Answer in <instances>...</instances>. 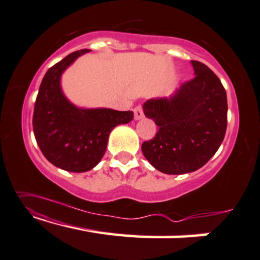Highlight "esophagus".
I'll return each mask as SVG.
<instances>
[{"label":"esophagus","instance_id":"1","mask_svg":"<svg viewBox=\"0 0 260 260\" xmlns=\"http://www.w3.org/2000/svg\"><path fill=\"white\" fill-rule=\"evenodd\" d=\"M145 117V113H143V108L141 105H139L134 108V118L135 120H140Z\"/></svg>","mask_w":260,"mask_h":260}]
</instances>
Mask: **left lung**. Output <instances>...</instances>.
<instances>
[{"mask_svg": "<svg viewBox=\"0 0 260 260\" xmlns=\"http://www.w3.org/2000/svg\"><path fill=\"white\" fill-rule=\"evenodd\" d=\"M191 64L195 77L172 96L143 104L145 115L154 120L158 131L142 143V153L155 169L170 175L203 167L225 137V88L207 65L197 60Z\"/></svg>", "mask_w": 260, "mask_h": 260, "instance_id": "left-lung-1", "label": "left lung"}]
</instances>
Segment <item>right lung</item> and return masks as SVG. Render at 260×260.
I'll use <instances>...</instances> for the list:
<instances>
[{
	"label": "right lung",
	"instance_id": "right-lung-1",
	"mask_svg": "<svg viewBox=\"0 0 260 260\" xmlns=\"http://www.w3.org/2000/svg\"><path fill=\"white\" fill-rule=\"evenodd\" d=\"M88 51L83 49L70 53L48 70L34 108V134L41 152L53 166L72 173L94 168L106 152L111 131L134 117L132 111L84 110L65 98L60 88L61 73Z\"/></svg>",
	"mask_w": 260,
	"mask_h": 260
}]
</instances>
